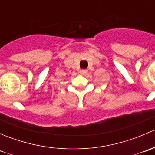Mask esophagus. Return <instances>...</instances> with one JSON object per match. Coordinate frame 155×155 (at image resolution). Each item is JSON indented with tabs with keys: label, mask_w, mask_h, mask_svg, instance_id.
Returning a JSON list of instances; mask_svg holds the SVG:
<instances>
[{
	"label": "esophagus",
	"mask_w": 155,
	"mask_h": 155,
	"mask_svg": "<svg viewBox=\"0 0 155 155\" xmlns=\"http://www.w3.org/2000/svg\"><path fill=\"white\" fill-rule=\"evenodd\" d=\"M80 73L82 75H86L87 73V70H81Z\"/></svg>",
	"instance_id": "1"
}]
</instances>
